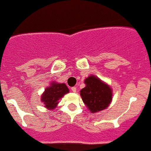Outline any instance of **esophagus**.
<instances>
[{"label": "esophagus", "mask_w": 151, "mask_h": 151, "mask_svg": "<svg viewBox=\"0 0 151 151\" xmlns=\"http://www.w3.org/2000/svg\"><path fill=\"white\" fill-rule=\"evenodd\" d=\"M71 91L74 92H76V91H77V89H76V87H72L71 88Z\"/></svg>", "instance_id": "1"}]
</instances>
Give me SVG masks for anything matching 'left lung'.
I'll use <instances>...</instances> for the list:
<instances>
[{
	"label": "left lung",
	"mask_w": 151,
	"mask_h": 151,
	"mask_svg": "<svg viewBox=\"0 0 151 151\" xmlns=\"http://www.w3.org/2000/svg\"><path fill=\"white\" fill-rule=\"evenodd\" d=\"M86 87L81 90V96L92 113L105 109L112 99V91L110 86L92 75L85 80Z\"/></svg>",
	"instance_id": "left-lung-1"
}]
</instances>
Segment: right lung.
<instances>
[{"label":"right lung","mask_w":151,"mask_h":151,"mask_svg":"<svg viewBox=\"0 0 151 151\" xmlns=\"http://www.w3.org/2000/svg\"><path fill=\"white\" fill-rule=\"evenodd\" d=\"M68 92V88L65 83H52L50 86L45 89L41 96V101L44 103L46 108L53 109L59 103V99Z\"/></svg>","instance_id":"add662e5"}]
</instances>
